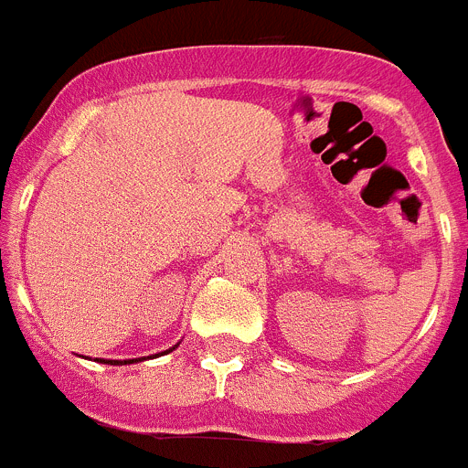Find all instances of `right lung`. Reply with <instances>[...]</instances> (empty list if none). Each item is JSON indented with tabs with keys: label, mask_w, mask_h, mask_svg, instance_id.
Segmentation results:
<instances>
[{
	"label": "right lung",
	"mask_w": 468,
	"mask_h": 468,
	"mask_svg": "<svg viewBox=\"0 0 468 468\" xmlns=\"http://www.w3.org/2000/svg\"><path fill=\"white\" fill-rule=\"evenodd\" d=\"M173 349H176V346H173ZM105 363H112V361H105ZM114 363H119V361H114ZM123 363H131V361H123Z\"/></svg>",
	"instance_id": "1"
}]
</instances>
